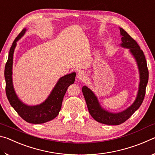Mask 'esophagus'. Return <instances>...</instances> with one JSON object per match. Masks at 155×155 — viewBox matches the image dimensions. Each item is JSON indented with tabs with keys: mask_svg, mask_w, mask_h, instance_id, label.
<instances>
[{
	"mask_svg": "<svg viewBox=\"0 0 155 155\" xmlns=\"http://www.w3.org/2000/svg\"><path fill=\"white\" fill-rule=\"evenodd\" d=\"M77 78L80 81H85L86 78V74L83 71H79L77 73Z\"/></svg>",
	"mask_w": 155,
	"mask_h": 155,
	"instance_id": "34e87169",
	"label": "esophagus"
}]
</instances>
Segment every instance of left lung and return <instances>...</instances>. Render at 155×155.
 <instances>
[{"label": "left lung", "mask_w": 155, "mask_h": 155, "mask_svg": "<svg viewBox=\"0 0 155 155\" xmlns=\"http://www.w3.org/2000/svg\"><path fill=\"white\" fill-rule=\"evenodd\" d=\"M122 35V46L129 48L131 53L135 57L140 70V83L137 98L132 105L127 110L119 114H111L104 111L99 105L98 101L94 93L86 86H83L82 91L87 104L88 111L91 117L100 123L108 125H119L127 121L137 110L140 108L144 99L146 87L148 81V70L143 52L140 48L134 39L128 35L127 31L120 28Z\"/></svg>", "instance_id": "left-lung-1"}]
</instances>
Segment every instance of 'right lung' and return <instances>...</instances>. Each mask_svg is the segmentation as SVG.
<instances>
[{
	"mask_svg": "<svg viewBox=\"0 0 155 155\" xmlns=\"http://www.w3.org/2000/svg\"><path fill=\"white\" fill-rule=\"evenodd\" d=\"M25 31V28L22 29L15 39L10 48L8 59L5 67V78L6 83L5 91L10 104L23 120L32 124H42L51 121L58 115L67 89L74 82L76 73H71L60 78L48 98L40 105L30 107L23 104L18 98L15 93L13 87L12 75L13 55L16 46V41L24 35Z\"/></svg>",
	"mask_w": 155,
	"mask_h": 155,
	"instance_id": "1",
	"label": "right lung"
}]
</instances>
